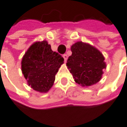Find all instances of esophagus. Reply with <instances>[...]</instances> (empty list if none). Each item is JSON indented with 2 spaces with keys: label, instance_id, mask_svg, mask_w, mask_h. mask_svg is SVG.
Listing matches in <instances>:
<instances>
[{
  "label": "esophagus",
  "instance_id": "esophagus-1",
  "mask_svg": "<svg viewBox=\"0 0 127 127\" xmlns=\"http://www.w3.org/2000/svg\"><path fill=\"white\" fill-rule=\"evenodd\" d=\"M63 57H64V61H65V62H66V61H67V59H68V55L67 54H64L63 55Z\"/></svg>",
  "mask_w": 127,
  "mask_h": 127
}]
</instances>
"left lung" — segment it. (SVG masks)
Listing matches in <instances>:
<instances>
[{
  "label": "left lung",
  "instance_id": "1",
  "mask_svg": "<svg viewBox=\"0 0 127 127\" xmlns=\"http://www.w3.org/2000/svg\"><path fill=\"white\" fill-rule=\"evenodd\" d=\"M72 54L66 65L76 83L82 87L91 86L100 81L106 68L101 52L89 44L77 42L71 46Z\"/></svg>",
  "mask_w": 127,
  "mask_h": 127
}]
</instances>
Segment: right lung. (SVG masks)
<instances>
[{
    "instance_id": "add662e5",
    "label": "right lung",
    "mask_w": 127,
    "mask_h": 127,
    "mask_svg": "<svg viewBox=\"0 0 127 127\" xmlns=\"http://www.w3.org/2000/svg\"><path fill=\"white\" fill-rule=\"evenodd\" d=\"M64 58L51 49L46 40L31 45L22 60V71L29 86L46 93L53 85L55 75L64 64Z\"/></svg>"
}]
</instances>
